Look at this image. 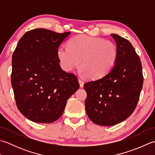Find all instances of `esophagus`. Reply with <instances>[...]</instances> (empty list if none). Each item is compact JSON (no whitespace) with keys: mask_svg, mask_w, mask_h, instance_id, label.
I'll use <instances>...</instances> for the list:
<instances>
[{"mask_svg":"<svg viewBox=\"0 0 155 155\" xmlns=\"http://www.w3.org/2000/svg\"><path fill=\"white\" fill-rule=\"evenodd\" d=\"M78 83H79L80 84V87H83L84 86V82L83 80H81V78H78Z\"/></svg>","mask_w":155,"mask_h":155,"instance_id":"1","label":"esophagus"}]
</instances>
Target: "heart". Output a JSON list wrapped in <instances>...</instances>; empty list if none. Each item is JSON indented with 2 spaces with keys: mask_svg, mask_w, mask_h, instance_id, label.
Segmentation results:
<instances>
[{
  "mask_svg": "<svg viewBox=\"0 0 155 155\" xmlns=\"http://www.w3.org/2000/svg\"><path fill=\"white\" fill-rule=\"evenodd\" d=\"M62 68L71 71L80 65L84 74L91 79H98L113 68L118 58L117 45L110 41L81 35L71 38L68 46L58 49Z\"/></svg>",
  "mask_w": 155,
  "mask_h": 155,
  "instance_id": "heart-1",
  "label": "heart"
}]
</instances>
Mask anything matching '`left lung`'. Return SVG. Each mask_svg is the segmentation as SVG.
I'll use <instances>...</instances> for the list:
<instances>
[{"label":"left lung","mask_w":155,"mask_h":155,"mask_svg":"<svg viewBox=\"0 0 155 155\" xmlns=\"http://www.w3.org/2000/svg\"><path fill=\"white\" fill-rule=\"evenodd\" d=\"M110 35L118 49L116 64L104 77L84 84L86 113L93 123L102 126H113L130 116L143 84L142 64L133 45L119 35Z\"/></svg>","instance_id":"8db88e82"}]
</instances>
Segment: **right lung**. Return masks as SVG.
Here are the masks:
<instances>
[{
  "label": "right lung",
  "mask_w": 155,
  "mask_h": 155,
  "mask_svg": "<svg viewBox=\"0 0 155 155\" xmlns=\"http://www.w3.org/2000/svg\"><path fill=\"white\" fill-rule=\"evenodd\" d=\"M71 32L29 31L20 39L12 58L11 83L16 106L28 119L51 123L63 113L78 88L77 78L59 64V46Z\"/></svg>",
  "instance_id": "add662e5"
}]
</instances>
